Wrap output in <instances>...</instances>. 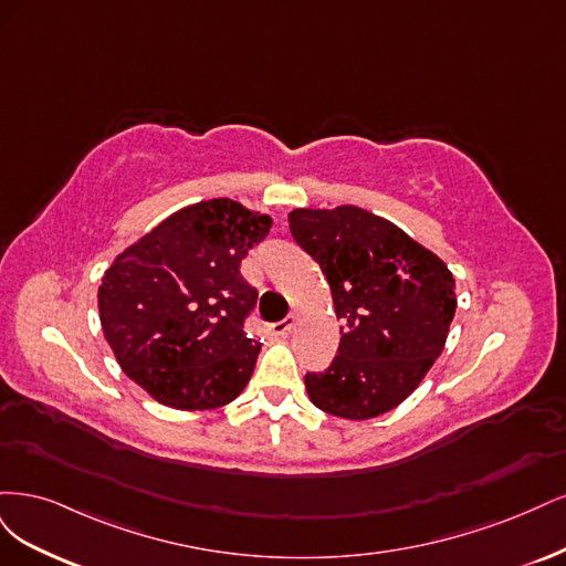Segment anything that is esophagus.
Here are the masks:
<instances>
[{
  "mask_svg": "<svg viewBox=\"0 0 566 566\" xmlns=\"http://www.w3.org/2000/svg\"><path fill=\"white\" fill-rule=\"evenodd\" d=\"M294 324H296V317L289 315V317H284L282 322L272 324V332L280 334V336H286V334H291V329H294Z\"/></svg>",
  "mask_w": 566,
  "mask_h": 566,
  "instance_id": "esophagus-1",
  "label": "esophagus"
}]
</instances>
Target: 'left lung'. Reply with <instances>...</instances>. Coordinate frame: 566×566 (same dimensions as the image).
<instances>
[{
    "label": "left lung",
    "mask_w": 566,
    "mask_h": 566,
    "mask_svg": "<svg viewBox=\"0 0 566 566\" xmlns=\"http://www.w3.org/2000/svg\"><path fill=\"white\" fill-rule=\"evenodd\" d=\"M289 230L332 286L338 355L305 374L310 402L348 421L402 405L442 355L455 282L440 256L359 207L294 209Z\"/></svg>",
    "instance_id": "8db88e82"
}]
</instances>
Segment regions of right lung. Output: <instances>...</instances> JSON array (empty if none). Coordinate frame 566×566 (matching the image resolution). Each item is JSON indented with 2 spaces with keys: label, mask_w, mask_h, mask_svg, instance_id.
<instances>
[{
  "label": "right lung",
  "mask_w": 566,
  "mask_h": 566,
  "mask_svg": "<svg viewBox=\"0 0 566 566\" xmlns=\"http://www.w3.org/2000/svg\"><path fill=\"white\" fill-rule=\"evenodd\" d=\"M272 218L228 197L180 209L124 249L98 286L105 340L122 371L159 405L226 407L256 367L244 334L259 291L240 265Z\"/></svg>",
  "instance_id": "add662e5"
}]
</instances>
